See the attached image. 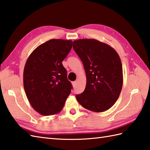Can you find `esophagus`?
Here are the masks:
<instances>
[{"mask_svg": "<svg viewBox=\"0 0 150 150\" xmlns=\"http://www.w3.org/2000/svg\"><path fill=\"white\" fill-rule=\"evenodd\" d=\"M72 85H73V86H76V85H77V82L76 81H73V82H72Z\"/></svg>", "mask_w": 150, "mask_h": 150, "instance_id": "34e87169", "label": "esophagus"}]
</instances>
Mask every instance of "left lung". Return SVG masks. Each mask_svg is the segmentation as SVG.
<instances>
[{"label": "left lung", "instance_id": "1", "mask_svg": "<svg viewBox=\"0 0 150 150\" xmlns=\"http://www.w3.org/2000/svg\"><path fill=\"white\" fill-rule=\"evenodd\" d=\"M73 47L83 63L86 75L84 91L76 95L79 103L95 112L109 110L122 88V66L119 55L110 45L92 39L75 40Z\"/></svg>", "mask_w": 150, "mask_h": 150}]
</instances>
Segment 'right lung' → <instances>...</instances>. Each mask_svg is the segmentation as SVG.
Segmentation results:
<instances>
[{
  "label": "right lung",
  "instance_id": "add662e5",
  "mask_svg": "<svg viewBox=\"0 0 150 150\" xmlns=\"http://www.w3.org/2000/svg\"><path fill=\"white\" fill-rule=\"evenodd\" d=\"M72 47V40L51 39L37 48L24 66L23 84L31 106L42 115L62 110L71 93L72 85L62 65Z\"/></svg>",
  "mask_w": 150,
  "mask_h": 150
}]
</instances>
